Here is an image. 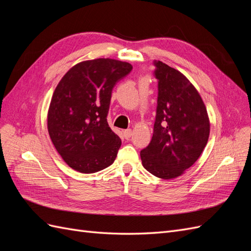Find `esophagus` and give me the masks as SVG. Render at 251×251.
<instances>
[{
  "label": "esophagus",
  "mask_w": 251,
  "mask_h": 251,
  "mask_svg": "<svg viewBox=\"0 0 251 251\" xmlns=\"http://www.w3.org/2000/svg\"><path fill=\"white\" fill-rule=\"evenodd\" d=\"M131 136H132V130H131V128H127V130L124 131V137L126 139H130Z\"/></svg>",
  "instance_id": "esophagus-1"
}]
</instances>
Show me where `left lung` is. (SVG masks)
<instances>
[{
  "instance_id": "1",
  "label": "left lung",
  "mask_w": 251,
  "mask_h": 251,
  "mask_svg": "<svg viewBox=\"0 0 251 251\" xmlns=\"http://www.w3.org/2000/svg\"><path fill=\"white\" fill-rule=\"evenodd\" d=\"M158 97L153 137L140 151L143 168L173 179L198 160L209 136L207 111L198 91L183 74L154 60Z\"/></svg>"
}]
</instances>
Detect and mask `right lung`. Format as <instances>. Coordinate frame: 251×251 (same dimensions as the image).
<instances>
[{"label": "right lung", "instance_id": "right-lung-1", "mask_svg": "<svg viewBox=\"0 0 251 251\" xmlns=\"http://www.w3.org/2000/svg\"><path fill=\"white\" fill-rule=\"evenodd\" d=\"M132 69L131 64L111 58L86 60L58 82L48 112V132L73 170L92 174L115 160L121 140L107 120L112 90Z\"/></svg>", "mask_w": 251, "mask_h": 251}]
</instances>
